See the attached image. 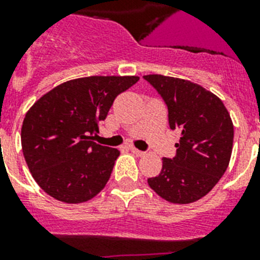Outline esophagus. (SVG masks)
<instances>
[{
    "label": "esophagus",
    "mask_w": 260,
    "mask_h": 260,
    "mask_svg": "<svg viewBox=\"0 0 260 260\" xmlns=\"http://www.w3.org/2000/svg\"><path fill=\"white\" fill-rule=\"evenodd\" d=\"M131 152H132V153H134V155H136V156H144L145 155V152L135 148V147H131Z\"/></svg>",
    "instance_id": "1"
}]
</instances>
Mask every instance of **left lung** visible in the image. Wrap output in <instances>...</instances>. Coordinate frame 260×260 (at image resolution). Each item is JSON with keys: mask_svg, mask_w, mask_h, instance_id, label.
<instances>
[{"mask_svg": "<svg viewBox=\"0 0 260 260\" xmlns=\"http://www.w3.org/2000/svg\"><path fill=\"white\" fill-rule=\"evenodd\" d=\"M144 79L166 101L171 129L181 132L176 156L163 157L160 174L148 184L170 203H193L214 188L229 167L233 120L223 101L199 84L163 75Z\"/></svg>", "mask_w": 260, "mask_h": 260, "instance_id": "left-lung-1", "label": "left lung"}]
</instances>
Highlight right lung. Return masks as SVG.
I'll list each match as a JSON object with an SVG mask.
<instances>
[{
  "label": "right lung",
  "instance_id": "obj_1",
  "mask_svg": "<svg viewBox=\"0 0 260 260\" xmlns=\"http://www.w3.org/2000/svg\"><path fill=\"white\" fill-rule=\"evenodd\" d=\"M137 76L69 80L41 96L25 115L21 145L36 183L62 203L88 202L108 183L120 151L92 141L113 101Z\"/></svg>",
  "mask_w": 260,
  "mask_h": 260
}]
</instances>
